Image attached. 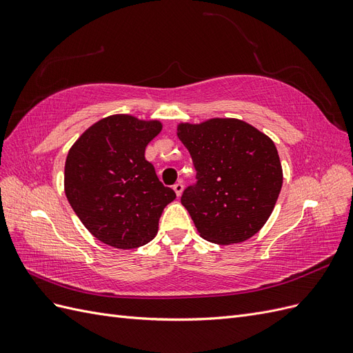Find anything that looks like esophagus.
Here are the masks:
<instances>
[{
	"mask_svg": "<svg viewBox=\"0 0 353 353\" xmlns=\"http://www.w3.org/2000/svg\"><path fill=\"white\" fill-rule=\"evenodd\" d=\"M174 191H175V194L179 197L181 194H183V190H184V185L183 184H181V183H176L174 187Z\"/></svg>",
	"mask_w": 353,
	"mask_h": 353,
	"instance_id": "esophagus-1",
	"label": "esophagus"
}]
</instances>
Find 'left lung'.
Returning <instances> with one entry per match:
<instances>
[{
    "instance_id": "left-lung-1",
    "label": "left lung",
    "mask_w": 353,
    "mask_h": 353,
    "mask_svg": "<svg viewBox=\"0 0 353 353\" xmlns=\"http://www.w3.org/2000/svg\"><path fill=\"white\" fill-rule=\"evenodd\" d=\"M176 135L193 159L197 184L181 203L201 239L243 243L271 216L283 185L279 152L268 135L234 117L181 122Z\"/></svg>"
}]
</instances>
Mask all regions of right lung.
<instances>
[{
	"instance_id": "right-lung-1",
	"label": "right lung",
	"mask_w": 353,
	"mask_h": 353,
	"mask_svg": "<svg viewBox=\"0 0 353 353\" xmlns=\"http://www.w3.org/2000/svg\"><path fill=\"white\" fill-rule=\"evenodd\" d=\"M162 122L112 114L91 125L73 143L65 165V193L92 236L114 249L152 241L172 188L160 183L145 160V147Z\"/></svg>"
}]
</instances>
